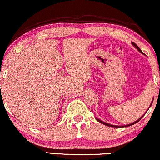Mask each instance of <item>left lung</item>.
Returning <instances> with one entry per match:
<instances>
[{
  "label": "left lung",
  "mask_w": 160,
  "mask_h": 160,
  "mask_svg": "<svg viewBox=\"0 0 160 160\" xmlns=\"http://www.w3.org/2000/svg\"><path fill=\"white\" fill-rule=\"evenodd\" d=\"M132 44L133 46H134V47H135V48H136L137 49H138V50L139 51V52H141V53H143L142 52V51H141V49L140 48H139V47H138V46L136 45V44H135V43H133V42H132ZM152 104H153V102H151V104H150V106H151L152 105ZM149 108H148V110H149ZM148 111H146V113H147V112H148ZM145 115V113H144V115H143L142 116V117H140V118H139L138 119V120H136V121H135V122H132V123H130V124H128V125H125V126H113V125H111V124H109V123H107V122H103V121H102V120H98V119H97L96 118V120H98V122H101V123H102V124H104V125H105V126H111V127H127V126H132V125H134V124H135V123H136V122H139V121H140V120H141V118H142V117H144V116Z\"/></svg>",
  "instance_id": "8db88e82"
}]
</instances>
